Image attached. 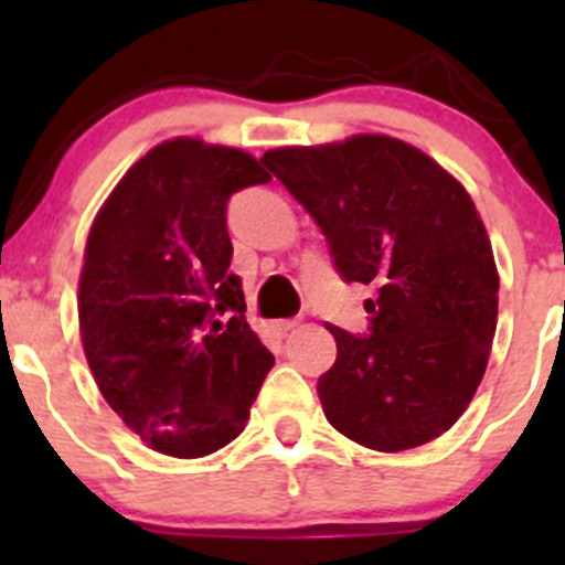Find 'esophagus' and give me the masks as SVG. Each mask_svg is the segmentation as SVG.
<instances>
[{
    "instance_id": "34e87169",
    "label": "esophagus",
    "mask_w": 565,
    "mask_h": 565,
    "mask_svg": "<svg viewBox=\"0 0 565 565\" xmlns=\"http://www.w3.org/2000/svg\"><path fill=\"white\" fill-rule=\"evenodd\" d=\"M298 322H300L298 317H292V319H276V322H273V330H276L278 335H287L289 330L298 328Z\"/></svg>"
}]
</instances>
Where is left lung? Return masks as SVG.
<instances>
[{
  "label": "left lung",
  "mask_w": 565,
  "mask_h": 565,
  "mask_svg": "<svg viewBox=\"0 0 565 565\" xmlns=\"http://www.w3.org/2000/svg\"><path fill=\"white\" fill-rule=\"evenodd\" d=\"M262 163L322 230L339 276L374 287L369 333L328 324L324 418L374 451L440 437L481 383L498 324V267L472 199L391 136L281 147Z\"/></svg>",
  "instance_id": "obj_1"
}]
</instances>
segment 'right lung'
<instances>
[{
	"label": "right lung",
	"mask_w": 565,
	"mask_h": 565,
	"mask_svg": "<svg viewBox=\"0 0 565 565\" xmlns=\"http://www.w3.org/2000/svg\"><path fill=\"white\" fill-rule=\"evenodd\" d=\"M267 180L243 150L163 141L89 230L78 281L87 363L114 413L169 457L235 440L276 363L246 322L226 232L232 193Z\"/></svg>",
	"instance_id": "add662e5"
}]
</instances>
